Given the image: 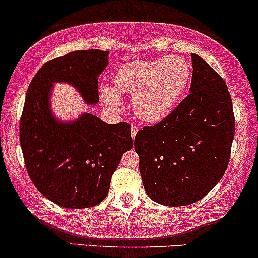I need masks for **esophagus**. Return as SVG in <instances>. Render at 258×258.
Listing matches in <instances>:
<instances>
[{
	"mask_svg": "<svg viewBox=\"0 0 258 258\" xmlns=\"http://www.w3.org/2000/svg\"><path fill=\"white\" fill-rule=\"evenodd\" d=\"M137 131H138V128L136 126H132L131 127V135H132V138H135L136 137V134H137Z\"/></svg>",
	"mask_w": 258,
	"mask_h": 258,
	"instance_id": "1",
	"label": "esophagus"
}]
</instances>
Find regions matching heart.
<instances>
[{
  "label": "heart",
  "mask_w": 258,
  "mask_h": 258,
  "mask_svg": "<svg viewBox=\"0 0 258 258\" xmlns=\"http://www.w3.org/2000/svg\"><path fill=\"white\" fill-rule=\"evenodd\" d=\"M189 79V62L181 56H166L154 61H132L121 66L115 76V87L118 92L134 94L132 106L141 120L158 122L176 107ZM115 90L104 87L103 97L110 105L118 106L121 100Z\"/></svg>",
  "instance_id": "b5f03b06"
}]
</instances>
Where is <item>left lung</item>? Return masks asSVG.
Wrapping results in <instances>:
<instances>
[{"label": "left lung", "instance_id": "8db88e82", "mask_svg": "<svg viewBox=\"0 0 258 258\" xmlns=\"http://www.w3.org/2000/svg\"><path fill=\"white\" fill-rule=\"evenodd\" d=\"M189 94L165 118L137 132L135 151L147 195L169 207L203 198L226 170L235 135L224 79L192 53Z\"/></svg>", "mask_w": 258, "mask_h": 258}]
</instances>
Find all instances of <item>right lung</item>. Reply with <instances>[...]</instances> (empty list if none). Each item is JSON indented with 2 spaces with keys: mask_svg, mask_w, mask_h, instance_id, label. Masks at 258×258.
<instances>
[{
  "mask_svg": "<svg viewBox=\"0 0 258 258\" xmlns=\"http://www.w3.org/2000/svg\"><path fill=\"white\" fill-rule=\"evenodd\" d=\"M109 51H73L51 60L34 76L19 123L25 168L34 186L56 205L88 208L109 194L112 174L134 146L127 122L107 124L92 114L61 123L50 110L51 84L67 82L88 104L99 100L98 76Z\"/></svg>",
  "mask_w": 258,
  "mask_h": 258,
  "instance_id": "obj_1",
  "label": "right lung"
}]
</instances>
